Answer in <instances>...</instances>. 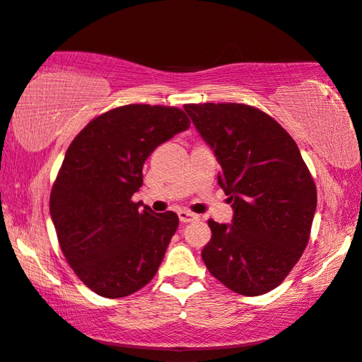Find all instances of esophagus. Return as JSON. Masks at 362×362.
Segmentation results:
<instances>
[{"mask_svg": "<svg viewBox=\"0 0 362 362\" xmlns=\"http://www.w3.org/2000/svg\"><path fill=\"white\" fill-rule=\"evenodd\" d=\"M199 218L195 214H192V211H187V210H180L178 211V220L182 221V223H190V221H194Z\"/></svg>", "mask_w": 362, "mask_h": 362, "instance_id": "obj_1", "label": "esophagus"}]
</instances>
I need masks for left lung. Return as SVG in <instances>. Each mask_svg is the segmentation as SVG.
Here are the masks:
<instances>
[{
  "label": "left lung",
  "mask_w": 362,
  "mask_h": 362,
  "mask_svg": "<svg viewBox=\"0 0 362 362\" xmlns=\"http://www.w3.org/2000/svg\"><path fill=\"white\" fill-rule=\"evenodd\" d=\"M185 112L220 163L231 223L209 220L205 267L228 290L258 296L291 272L310 240L316 187L290 134L245 104H187Z\"/></svg>",
  "instance_id": "8db88e82"
}]
</instances>
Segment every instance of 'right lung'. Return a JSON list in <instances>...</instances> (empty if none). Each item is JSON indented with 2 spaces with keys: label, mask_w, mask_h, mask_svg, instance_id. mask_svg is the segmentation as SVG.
Here are the masks:
<instances>
[{
  "label": "right lung",
  "mask_w": 362,
  "mask_h": 362,
  "mask_svg": "<svg viewBox=\"0 0 362 362\" xmlns=\"http://www.w3.org/2000/svg\"><path fill=\"white\" fill-rule=\"evenodd\" d=\"M190 127L184 110L131 104L86 125L67 147L49 211L67 263L104 298H122L156 276L178 226L173 211L132 202L148 156Z\"/></svg>",
  "instance_id": "right-lung-1"
}]
</instances>
